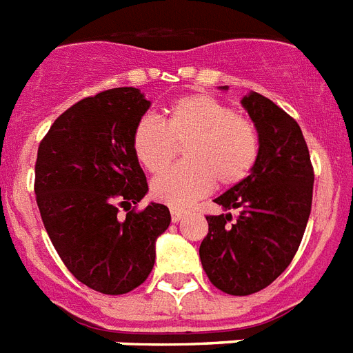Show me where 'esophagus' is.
<instances>
[{"label":"esophagus","mask_w":353,"mask_h":353,"mask_svg":"<svg viewBox=\"0 0 353 353\" xmlns=\"http://www.w3.org/2000/svg\"><path fill=\"white\" fill-rule=\"evenodd\" d=\"M183 214H185V211H183V209L171 208V220H173V222H180Z\"/></svg>","instance_id":"obj_1"}]
</instances>
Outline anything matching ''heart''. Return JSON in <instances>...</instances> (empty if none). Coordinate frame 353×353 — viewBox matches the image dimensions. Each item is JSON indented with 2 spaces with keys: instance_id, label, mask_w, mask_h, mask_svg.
Here are the masks:
<instances>
[{
  "instance_id": "heart-1",
  "label": "heart",
  "mask_w": 353,
  "mask_h": 353,
  "mask_svg": "<svg viewBox=\"0 0 353 353\" xmlns=\"http://www.w3.org/2000/svg\"><path fill=\"white\" fill-rule=\"evenodd\" d=\"M183 145V164L151 183L160 202L185 208L218 183L234 188L252 173L260 157V131L249 117L208 93L174 101L160 124L142 117L131 131V150L148 173L159 174Z\"/></svg>"
}]
</instances>
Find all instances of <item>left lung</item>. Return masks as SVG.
Returning <instances> with one entry per match:
<instances>
[{"instance_id":"1","label":"left lung","mask_w":353,"mask_h":353,"mask_svg":"<svg viewBox=\"0 0 353 353\" xmlns=\"http://www.w3.org/2000/svg\"><path fill=\"white\" fill-rule=\"evenodd\" d=\"M241 104L260 131V157L245 180L214 202L231 212L205 216L200 260L209 281L231 296L269 287L296 256L312 209L314 168L301 128L261 93Z\"/></svg>"}]
</instances>
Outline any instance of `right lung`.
Here are the masks:
<instances>
[{
  "mask_svg": "<svg viewBox=\"0 0 353 353\" xmlns=\"http://www.w3.org/2000/svg\"><path fill=\"white\" fill-rule=\"evenodd\" d=\"M148 108L131 86L84 97L55 119L37 150L34 191L52 245L81 283L110 296L148 279L155 240L171 222L162 203L135 208L148 182L131 131Z\"/></svg>",
  "mask_w": 353,
  "mask_h": 353,
  "instance_id": "1",
  "label": "right lung"
}]
</instances>
